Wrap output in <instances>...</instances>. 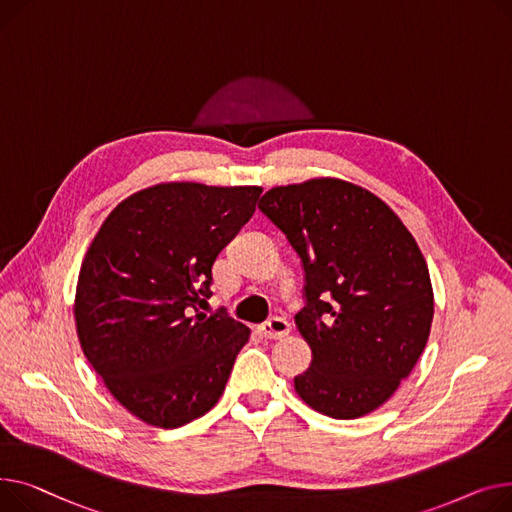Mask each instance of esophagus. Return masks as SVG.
I'll list each match as a JSON object with an SVG mask.
<instances>
[{"label":"esophagus","mask_w":512,"mask_h":512,"mask_svg":"<svg viewBox=\"0 0 512 512\" xmlns=\"http://www.w3.org/2000/svg\"><path fill=\"white\" fill-rule=\"evenodd\" d=\"M258 330H260V335L266 337V339H283V337L289 335V322L281 316H273V318H268L266 322H262L258 326Z\"/></svg>","instance_id":"34e87169"}]
</instances>
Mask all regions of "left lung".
Instances as JSON below:
<instances>
[{
  "instance_id": "8db88e82",
  "label": "left lung",
  "mask_w": 512,
  "mask_h": 512,
  "mask_svg": "<svg viewBox=\"0 0 512 512\" xmlns=\"http://www.w3.org/2000/svg\"><path fill=\"white\" fill-rule=\"evenodd\" d=\"M258 208L306 273L295 324L312 349L295 393L335 419L372 413L424 353L434 291L426 258L395 210L337 177L270 188Z\"/></svg>"
}]
</instances>
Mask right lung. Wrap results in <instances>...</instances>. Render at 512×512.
Returning a JSON list of instances; mask_svg holds the SVG:
<instances>
[{
	"instance_id": "obj_1",
	"label": "right lung",
	"mask_w": 512,
	"mask_h": 512,
	"mask_svg": "<svg viewBox=\"0 0 512 512\" xmlns=\"http://www.w3.org/2000/svg\"><path fill=\"white\" fill-rule=\"evenodd\" d=\"M258 186L167 182L119 202L76 285L80 347L140 422L179 428L213 409L250 328L202 314L219 252L250 221Z\"/></svg>"
}]
</instances>
